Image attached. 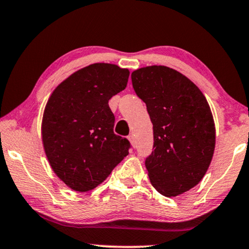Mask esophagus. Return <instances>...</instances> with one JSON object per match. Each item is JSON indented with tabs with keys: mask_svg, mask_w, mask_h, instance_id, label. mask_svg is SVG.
Instances as JSON below:
<instances>
[{
	"mask_svg": "<svg viewBox=\"0 0 249 249\" xmlns=\"http://www.w3.org/2000/svg\"><path fill=\"white\" fill-rule=\"evenodd\" d=\"M128 141H129V143H131V145L133 146V148H135L136 142H135L134 136H133V135H129V136H128Z\"/></svg>",
	"mask_w": 249,
	"mask_h": 249,
	"instance_id": "esophagus-1",
	"label": "esophagus"
}]
</instances>
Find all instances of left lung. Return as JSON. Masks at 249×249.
Instances as JSON below:
<instances>
[{
  "instance_id": "left-lung-1",
  "label": "left lung",
  "mask_w": 249,
  "mask_h": 249,
  "mask_svg": "<svg viewBox=\"0 0 249 249\" xmlns=\"http://www.w3.org/2000/svg\"><path fill=\"white\" fill-rule=\"evenodd\" d=\"M135 92L153 124V151L145 160L152 186L167 197L196 186L215 148V125L202 91L187 76L163 65L132 72Z\"/></svg>"
}]
</instances>
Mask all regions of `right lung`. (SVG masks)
Instances as JSON below:
<instances>
[{
  "label": "right lung",
  "mask_w": 249,
  "mask_h": 249,
  "mask_svg": "<svg viewBox=\"0 0 249 249\" xmlns=\"http://www.w3.org/2000/svg\"><path fill=\"white\" fill-rule=\"evenodd\" d=\"M128 75V69L94 63L59 83L45 106V153L56 176L73 191L96 188L128 155V140L114 133L108 105L126 88Z\"/></svg>",
  "instance_id": "right-lung-1"
}]
</instances>
